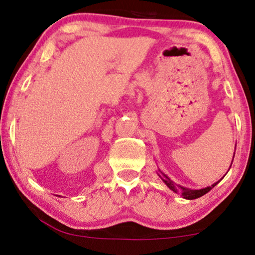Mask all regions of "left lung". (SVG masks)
I'll list each match as a JSON object with an SVG mask.
<instances>
[{
    "mask_svg": "<svg viewBox=\"0 0 255 255\" xmlns=\"http://www.w3.org/2000/svg\"><path fill=\"white\" fill-rule=\"evenodd\" d=\"M157 173H158V176L161 178V180H163L164 183L167 185L168 188H171V190L173 191V192H176V193H181L183 198H185V199H190V200L197 199V198H200L201 196H204V194L210 192V191L212 190V188L216 186L218 183H219V181H218V183L213 184L212 186L201 188V190H190V188L181 187V186H179V185H177L176 183H173V181H172L170 178H168L166 174H164L161 171H158Z\"/></svg>",
    "mask_w": 255,
    "mask_h": 255,
    "instance_id": "left-lung-1",
    "label": "left lung"
}]
</instances>
